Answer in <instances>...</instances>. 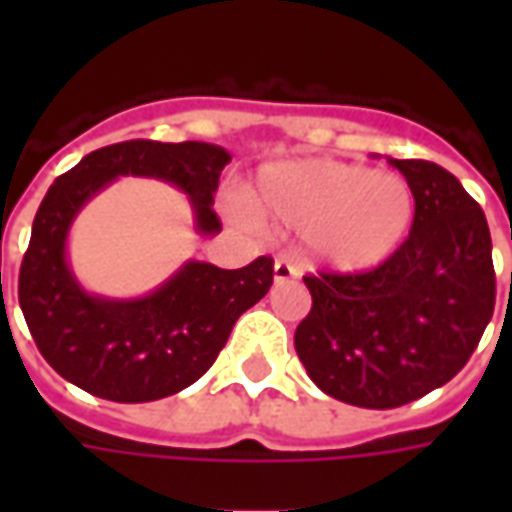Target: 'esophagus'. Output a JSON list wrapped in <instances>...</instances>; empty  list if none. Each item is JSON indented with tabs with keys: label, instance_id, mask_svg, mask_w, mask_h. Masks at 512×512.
<instances>
[{
	"label": "esophagus",
	"instance_id": "34e87169",
	"mask_svg": "<svg viewBox=\"0 0 512 512\" xmlns=\"http://www.w3.org/2000/svg\"><path fill=\"white\" fill-rule=\"evenodd\" d=\"M296 277V266L285 260V257H277L274 260V282H288V279Z\"/></svg>",
	"mask_w": 512,
	"mask_h": 512
}]
</instances>
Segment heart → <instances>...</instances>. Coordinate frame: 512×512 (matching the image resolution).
Instances as JSON below:
<instances>
[{
    "mask_svg": "<svg viewBox=\"0 0 512 512\" xmlns=\"http://www.w3.org/2000/svg\"><path fill=\"white\" fill-rule=\"evenodd\" d=\"M249 205L263 219L301 230L312 263L348 274L389 260L414 222L406 180L334 158L266 167Z\"/></svg>",
    "mask_w": 512,
    "mask_h": 512,
    "instance_id": "obj_1",
    "label": "heart"
}]
</instances>
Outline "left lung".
<instances>
[{
  "mask_svg": "<svg viewBox=\"0 0 512 512\" xmlns=\"http://www.w3.org/2000/svg\"><path fill=\"white\" fill-rule=\"evenodd\" d=\"M389 164L414 194L411 233L370 271L304 277L312 307L293 340L318 389L359 408L406 406L458 376L496 301L483 208L433 161Z\"/></svg>",
  "mask_w": 512,
  "mask_h": 512,
  "instance_id": "8db88e82",
  "label": "left lung"
}]
</instances>
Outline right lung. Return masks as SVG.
Segmentation results:
<instances>
[{
    "label": "right lung",
    "instance_id": "right-lung-1",
    "mask_svg": "<svg viewBox=\"0 0 512 512\" xmlns=\"http://www.w3.org/2000/svg\"><path fill=\"white\" fill-rule=\"evenodd\" d=\"M227 164L230 153L208 142L131 139L93 150L51 183L18 271V304L38 351L65 381L115 403L175 395L208 373L235 321L266 296L271 257L235 271L189 260L150 296L131 301L90 296L65 260L76 213L120 175L178 186L189 194L197 230L216 235L222 222L213 194Z\"/></svg>",
    "mask_w": 512,
    "mask_h": 512
}]
</instances>
